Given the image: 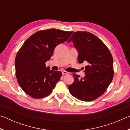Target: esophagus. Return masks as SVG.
I'll return each instance as SVG.
<instances>
[{"label":"esophagus","instance_id":"34e87169","mask_svg":"<svg viewBox=\"0 0 130 130\" xmlns=\"http://www.w3.org/2000/svg\"><path fill=\"white\" fill-rule=\"evenodd\" d=\"M62 73L63 75H65V74H69V73H68V72H67V71H62Z\"/></svg>","mask_w":130,"mask_h":130}]
</instances>
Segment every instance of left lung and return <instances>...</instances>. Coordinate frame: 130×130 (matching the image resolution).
I'll use <instances>...</instances> for the list:
<instances>
[{"mask_svg": "<svg viewBox=\"0 0 130 130\" xmlns=\"http://www.w3.org/2000/svg\"><path fill=\"white\" fill-rule=\"evenodd\" d=\"M72 41L78 52V61H87L85 76L73 73L74 82L69 85L70 94L84 102L96 100L104 93L113 77V61L111 52L100 39L87 31H76L68 42Z\"/></svg>", "mask_w": 130, "mask_h": 130, "instance_id": "obj_1", "label": "left lung"}]
</instances>
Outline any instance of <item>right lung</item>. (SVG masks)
<instances>
[{"instance_id": "right-lung-1", "label": "right lung", "mask_w": 130, "mask_h": 130, "mask_svg": "<svg viewBox=\"0 0 130 130\" xmlns=\"http://www.w3.org/2000/svg\"><path fill=\"white\" fill-rule=\"evenodd\" d=\"M73 31L55 28L35 32L18 52L15 60L17 81L26 94L34 99L50 95L62 75L46 67L57 45L67 41Z\"/></svg>"}]
</instances>
